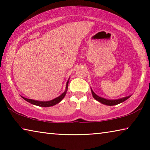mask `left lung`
Returning <instances> with one entry per match:
<instances>
[{
  "mask_svg": "<svg viewBox=\"0 0 150 150\" xmlns=\"http://www.w3.org/2000/svg\"><path fill=\"white\" fill-rule=\"evenodd\" d=\"M91 93H92V95L93 98H95V100H96L98 102L103 104V105H107V106H114V105H118V104L123 103L124 101L126 100L128 98H129L131 96V95L128 96H125V97L123 98H118V99H107V98H105L101 97V96H98L96 94L94 93V91H93L92 88L91 87Z\"/></svg>",
  "mask_w": 150,
  "mask_h": 150,
  "instance_id": "1",
  "label": "left lung"
}]
</instances>
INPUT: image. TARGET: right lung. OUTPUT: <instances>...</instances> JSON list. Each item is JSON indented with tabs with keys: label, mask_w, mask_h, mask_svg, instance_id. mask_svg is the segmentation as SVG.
Returning <instances> with one entry per match:
<instances>
[{
	"label": "right lung",
	"mask_w": 150,
	"mask_h": 150,
	"mask_svg": "<svg viewBox=\"0 0 150 150\" xmlns=\"http://www.w3.org/2000/svg\"><path fill=\"white\" fill-rule=\"evenodd\" d=\"M69 79H68L67 83H66V87H65V90L64 92H63L62 95H59L57 97L54 98V99L51 100H47V101H40V100H33V99H30V98H26L25 97H23L22 96V98L24 99L25 100H26L27 102H28L34 105H36L38 106H43V107H49V106H54L55 105H57V103H60L61 101L63 100V98L65 97V96L67 93V88H68V84H69Z\"/></svg>",
	"instance_id": "right-lung-1"
}]
</instances>
